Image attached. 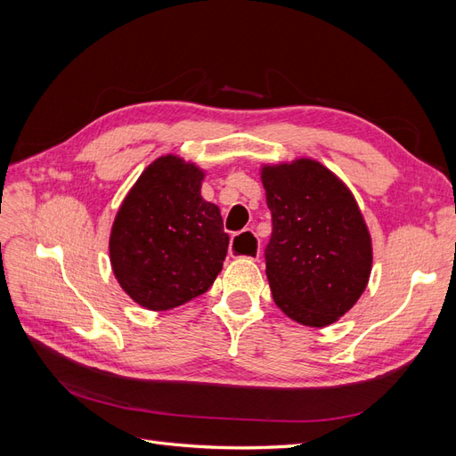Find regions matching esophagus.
Masks as SVG:
<instances>
[{"instance_id":"34e87169","label":"esophagus","mask_w":456,"mask_h":456,"mask_svg":"<svg viewBox=\"0 0 456 456\" xmlns=\"http://www.w3.org/2000/svg\"><path fill=\"white\" fill-rule=\"evenodd\" d=\"M260 247L258 240L253 232H243L238 233L236 238H232L230 241V255L232 256H247V258H258Z\"/></svg>"}]
</instances>
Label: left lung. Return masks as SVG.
I'll return each mask as SVG.
<instances>
[{
    "label": "left lung",
    "mask_w": 456,
    "mask_h": 456,
    "mask_svg": "<svg viewBox=\"0 0 456 456\" xmlns=\"http://www.w3.org/2000/svg\"><path fill=\"white\" fill-rule=\"evenodd\" d=\"M272 213L265 249L278 308L308 327L346 314L370 275V236L350 190L322 163L297 159L262 169Z\"/></svg>",
    "instance_id": "1"
}]
</instances>
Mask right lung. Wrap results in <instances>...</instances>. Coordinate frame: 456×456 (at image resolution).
<instances>
[{
    "mask_svg": "<svg viewBox=\"0 0 456 456\" xmlns=\"http://www.w3.org/2000/svg\"><path fill=\"white\" fill-rule=\"evenodd\" d=\"M203 171L176 156L144 169L110 233L121 289L148 310H171L209 291L228 253L215 203L201 198Z\"/></svg>",
    "mask_w": 456,
    "mask_h": 456,
    "instance_id": "right-lung-1",
    "label": "right lung"
}]
</instances>
